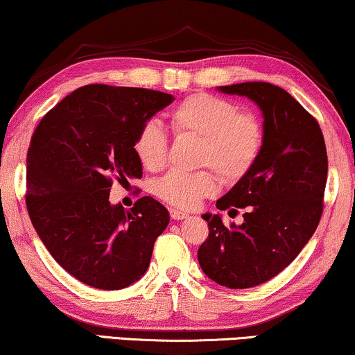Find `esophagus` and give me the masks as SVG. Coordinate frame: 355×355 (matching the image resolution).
Masks as SVG:
<instances>
[{"instance_id": "1", "label": "esophagus", "mask_w": 355, "mask_h": 355, "mask_svg": "<svg viewBox=\"0 0 355 355\" xmlns=\"http://www.w3.org/2000/svg\"><path fill=\"white\" fill-rule=\"evenodd\" d=\"M171 217L173 218V220H183V218H187L189 216L187 212L178 211V209H171Z\"/></svg>"}]
</instances>
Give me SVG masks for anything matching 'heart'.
<instances>
[{
  "label": "heart",
  "instance_id": "1",
  "mask_svg": "<svg viewBox=\"0 0 355 355\" xmlns=\"http://www.w3.org/2000/svg\"><path fill=\"white\" fill-rule=\"evenodd\" d=\"M177 135L199 138L196 164L212 167L233 182L251 171L263 146V127L251 112L239 111L238 104L216 94L196 93L182 99L168 112ZM133 149L148 171L166 166L168 135L161 123L148 121L139 127ZM212 168L196 172L172 171L154 184V193L162 201L180 209H194L202 199L218 189V177Z\"/></svg>",
  "mask_w": 355,
  "mask_h": 355
}]
</instances>
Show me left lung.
<instances>
[{
	"label": "left lung",
	"instance_id": "8db88e82",
	"mask_svg": "<svg viewBox=\"0 0 355 355\" xmlns=\"http://www.w3.org/2000/svg\"><path fill=\"white\" fill-rule=\"evenodd\" d=\"M218 89L257 104L263 146L251 171L217 201L220 211L244 209V222L225 225L218 214H204L209 236L199 246L198 261L216 283L244 289L284 270L317 230L328 175L327 146L315 119L277 85L244 82Z\"/></svg>",
	"mask_w": 355,
	"mask_h": 355
}]
</instances>
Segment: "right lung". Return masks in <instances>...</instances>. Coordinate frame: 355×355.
<instances>
[{
    "mask_svg": "<svg viewBox=\"0 0 355 355\" xmlns=\"http://www.w3.org/2000/svg\"><path fill=\"white\" fill-rule=\"evenodd\" d=\"M173 96L148 88L87 85L35 128L26 204L33 228L64 270L98 289H122L148 270L167 209L151 196L112 206L114 180L141 178L133 149L139 127Z\"/></svg>",
    "mask_w": 355,
    "mask_h": 355,
    "instance_id": "add662e5",
    "label": "right lung"
}]
</instances>
